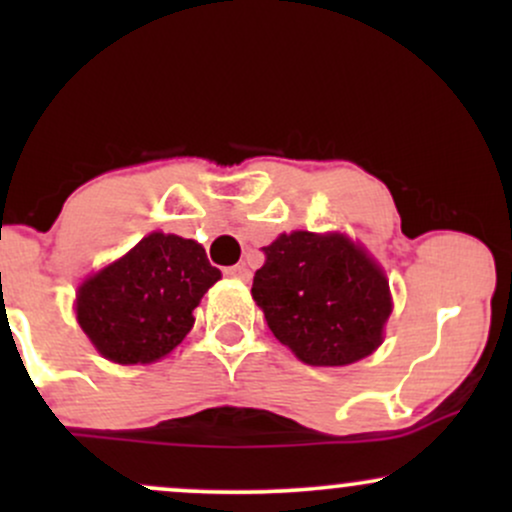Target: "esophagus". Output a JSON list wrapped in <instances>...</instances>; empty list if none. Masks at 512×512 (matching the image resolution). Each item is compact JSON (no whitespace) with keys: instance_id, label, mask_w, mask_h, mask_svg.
Listing matches in <instances>:
<instances>
[{"instance_id":"obj_1","label":"esophagus","mask_w":512,"mask_h":512,"mask_svg":"<svg viewBox=\"0 0 512 512\" xmlns=\"http://www.w3.org/2000/svg\"><path fill=\"white\" fill-rule=\"evenodd\" d=\"M226 276H231V279H238V281H245V284H248L252 274L245 264H233V267L226 269Z\"/></svg>"}]
</instances>
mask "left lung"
<instances>
[{
	"instance_id": "8db88e82",
	"label": "left lung",
	"mask_w": 512,
	"mask_h": 512,
	"mask_svg": "<svg viewBox=\"0 0 512 512\" xmlns=\"http://www.w3.org/2000/svg\"><path fill=\"white\" fill-rule=\"evenodd\" d=\"M252 298L298 361L342 368L385 342L392 291L383 264L344 231L279 233L264 248Z\"/></svg>"
}]
</instances>
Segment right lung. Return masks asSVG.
<instances>
[{
	"label": "right lung",
	"mask_w": 512,
	"mask_h": 512,
	"mask_svg": "<svg viewBox=\"0 0 512 512\" xmlns=\"http://www.w3.org/2000/svg\"><path fill=\"white\" fill-rule=\"evenodd\" d=\"M221 272L202 243L151 231L76 286L74 315L88 342L120 366L166 358L195 325L192 310Z\"/></svg>",
	"instance_id": "add662e5"
}]
</instances>
